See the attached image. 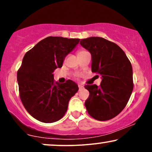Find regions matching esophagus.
<instances>
[{
    "instance_id": "obj_1",
    "label": "esophagus",
    "mask_w": 152,
    "mask_h": 152,
    "mask_svg": "<svg viewBox=\"0 0 152 152\" xmlns=\"http://www.w3.org/2000/svg\"><path fill=\"white\" fill-rule=\"evenodd\" d=\"M83 86H82V85H78V89H79V91L83 89Z\"/></svg>"
}]
</instances>
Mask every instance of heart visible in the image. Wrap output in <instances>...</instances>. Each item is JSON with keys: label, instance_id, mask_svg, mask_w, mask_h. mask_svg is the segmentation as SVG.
I'll return each instance as SVG.
<instances>
[{"label": "heart", "instance_id": "heart-1", "mask_svg": "<svg viewBox=\"0 0 152 152\" xmlns=\"http://www.w3.org/2000/svg\"><path fill=\"white\" fill-rule=\"evenodd\" d=\"M79 52H80V51H79Z\"/></svg>", "mask_w": 152, "mask_h": 152}]
</instances>
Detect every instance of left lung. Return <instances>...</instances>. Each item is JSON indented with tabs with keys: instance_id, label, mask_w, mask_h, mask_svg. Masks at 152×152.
Listing matches in <instances>:
<instances>
[{
	"instance_id": "left-lung-1",
	"label": "left lung",
	"mask_w": 152,
	"mask_h": 152,
	"mask_svg": "<svg viewBox=\"0 0 152 152\" xmlns=\"http://www.w3.org/2000/svg\"><path fill=\"white\" fill-rule=\"evenodd\" d=\"M80 44L91 55V71L102 76L100 86L85 85L89 96L85 102L91 116L107 121L121 112L133 91V71L126 53L104 38L81 39Z\"/></svg>"
}]
</instances>
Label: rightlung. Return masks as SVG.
I'll use <instances>...</instances> for the list:
<instances>
[{"instance_id": "right-lung-1", "label": "right lung", "mask_w": 152, "mask_h": 152, "mask_svg": "<svg viewBox=\"0 0 152 152\" xmlns=\"http://www.w3.org/2000/svg\"><path fill=\"white\" fill-rule=\"evenodd\" d=\"M79 38L49 36L27 52L17 73L23 105L33 117L43 122L58 121L66 112L78 85L71 80L59 83L53 71L61 68L64 59L78 44Z\"/></svg>"}]
</instances>
